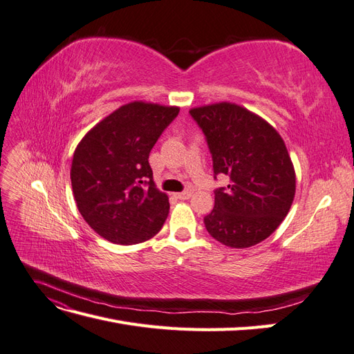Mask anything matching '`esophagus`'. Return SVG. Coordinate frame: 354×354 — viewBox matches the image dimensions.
<instances>
[{"label": "esophagus", "mask_w": 354, "mask_h": 354, "mask_svg": "<svg viewBox=\"0 0 354 354\" xmlns=\"http://www.w3.org/2000/svg\"><path fill=\"white\" fill-rule=\"evenodd\" d=\"M190 196H192V192L190 190H185V192H181V194H176V198L181 199V201H186Z\"/></svg>", "instance_id": "obj_1"}]
</instances>
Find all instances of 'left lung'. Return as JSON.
<instances>
[{
    "label": "left lung",
    "instance_id": "8db88e82",
    "mask_svg": "<svg viewBox=\"0 0 354 354\" xmlns=\"http://www.w3.org/2000/svg\"><path fill=\"white\" fill-rule=\"evenodd\" d=\"M189 113L205 134L214 178L229 176L214 190L216 203L203 223L230 248L260 243L283 221L295 195V171L286 146L263 118L234 103H214Z\"/></svg>",
    "mask_w": 354,
    "mask_h": 354
}]
</instances>
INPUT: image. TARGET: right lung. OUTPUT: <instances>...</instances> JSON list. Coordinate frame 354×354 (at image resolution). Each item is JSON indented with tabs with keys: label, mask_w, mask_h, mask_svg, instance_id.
Here are the masks:
<instances>
[{
	"label": "right lung",
	"mask_w": 354,
	"mask_h": 354,
	"mask_svg": "<svg viewBox=\"0 0 354 354\" xmlns=\"http://www.w3.org/2000/svg\"><path fill=\"white\" fill-rule=\"evenodd\" d=\"M178 112L176 106L131 102L93 127L75 149V202L106 241L140 243L164 226L169 202L153 183L149 153Z\"/></svg>",
	"instance_id": "obj_1"
}]
</instances>
